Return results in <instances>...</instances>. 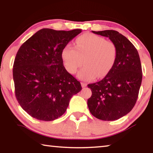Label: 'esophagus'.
<instances>
[{
	"label": "esophagus",
	"mask_w": 153,
	"mask_h": 153,
	"mask_svg": "<svg viewBox=\"0 0 153 153\" xmlns=\"http://www.w3.org/2000/svg\"><path fill=\"white\" fill-rule=\"evenodd\" d=\"M81 85H82V88H85V87H86V86H87V84H86V83H84V82H82V83H81Z\"/></svg>",
	"instance_id": "obj_1"
}]
</instances>
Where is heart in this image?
Listing matches in <instances>:
<instances>
[{
    "instance_id": "b5f03b06",
    "label": "heart",
    "mask_w": 153,
    "mask_h": 153,
    "mask_svg": "<svg viewBox=\"0 0 153 153\" xmlns=\"http://www.w3.org/2000/svg\"><path fill=\"white\" fill-rule=\"evenodd\" d=\"M61 57L66 70L75 74L83 64L84 67L77 77L90 81L105 76L112 69L117 57V48L113 42L100 36L85 33L76 40V45L67 44L61 51Z\"/></svg>"
}]
</instances>
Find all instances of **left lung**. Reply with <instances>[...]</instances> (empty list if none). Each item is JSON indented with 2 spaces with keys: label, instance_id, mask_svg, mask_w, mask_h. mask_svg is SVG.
<instances>
[{
  "label": "left lung",
  "instance_id": "left-lung-1",
  "mask_svg": "<svg viewBox=\"0 0 153 153\" xmlns=\"http://www.w3.org/2000/svg\"><path fill=\"white\" fill-rule=\"evenodd\" d=\"M92 32L115 44L117 57L104 78L88 85L92 91L88 107L97 119L117 120L130 112L136 102L142 79L140 59L133 44L117 31Z\"/></svg>",
  "mask_w": 153,
  "mask_h": 153
}]
</instances>
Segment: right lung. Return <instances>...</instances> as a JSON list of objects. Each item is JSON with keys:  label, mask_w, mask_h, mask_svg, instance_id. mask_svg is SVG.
I'll use <instances>...</instances> for the list:
<instances>
[{"label": "right lung", "mask_w": 153, "mask_h": 153, "mask_svg": "<svg viewBox=\"0 0 153 153\" xmlns=\"http://www.w3.org/2000/svg\"><path fill=\"white\" fill-rule=\"evenodd\" d=\"M82 30L38 31L21 46L13 75L15 97L25 112L42 121L63 115L73 95L82 90L80 82L67 72L61 51Z\"/></svg>", "instance_id": "right-lung-1"}]
</instances>
